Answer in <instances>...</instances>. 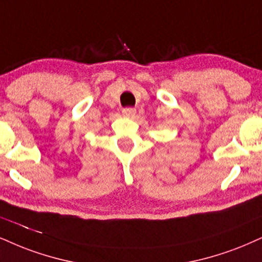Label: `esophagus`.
<instances>
[{
	"mask_svg": "<svg viewBox=\"0 0 262 262\" xmlns=\"http://www.w3.org/2000/svg\"><path fill=\"white\" fill-rule=\"evenodd\" d=\"M135 114H136V109L135 108H124L122 109V115L124 116H127V118H132V116H135Z\"/></svg>",
	"mask_w": 262,
	"mask_h": 262,
	"instance_id": "obj_1",
	"label": "esophagus"
}]
</instances>
